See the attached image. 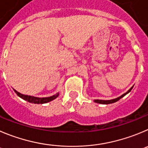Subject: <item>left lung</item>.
Here are the masks:
<instances>
[{"label": "left lung", "instance_id": "obj_1", "mask_svg": "<svg viewBox=\"0 0 148 148\" xmlns=\"http://www.w3.org/2000/svg\"><path fill=\"white\" fill-rule=\"evenodd\" d=\"M134 86H132V88H130V89L128 90L127 92H125V93H123V95H121V96H119V97L116 98V99H110V100H99V99H96V100H94V102H96V103H102V104H109V103H114V102L118 101V100H120V99H121V98L124 97V96H125L126 94H128L129 92H130L131 90H132V89L133 88Z\"/></svg>", "mask_w": 148, "mask_h": 148}]
</instances>
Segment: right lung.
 <instances>
[{"label": "right lung", "mask_w": 148, "mask_h": 148, "mask_svg": "<svg viewBox=\"0 0 148 148\" xmlns=\"http://www.w3.org/2000/svg\"><path fill=\"white\" fill-rule=\"evenodd\" d=\"M15 93H16L19 97H20L21 99H24V100L30 102V103H48V102L54 100L58 96H59V93H57L56 94L53 95L52 96H49V97H44V98H38V97H35V96H27V95H24L22 94V93H19L16 90L14 89Z\"/></svg>", "instance_id": "obj_1"}]
</instances>
